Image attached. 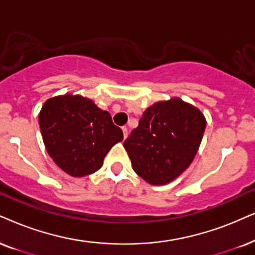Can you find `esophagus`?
Instances as JSON below:
<instances>
[{
    "mask_svg": "<svg viewBox=\"0 0 255 255\" xmlns=\"http://www.w3.org/2000/svg\"><path fill=\"white\" fill-rule=\"evenodd\" d=\"M122 131H124V137L127 138V136H128V129H127V127H126V126H124V127H122Z\"/></svg>",
    "mask_w": 255,
    "mask_h": 255,
    "instance_id": "esophagus-1",
    "label": "esophagus"
}]
</instances>
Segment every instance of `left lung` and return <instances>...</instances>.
Instances as JSON below:
<instances>
[{"label":"left lung","mask_w":255,"mask_h":255,"mask_svg":"<svg viewBox=\"0 0 255 255\" xmlns=\"http://www.w3.org/2000/svg\"><path fill=\"white\" fill-rule=\"evenodd\" d=\"M206 129L199 108L180 98L148 107L124 142L134 172L153 186L167 185L188 168Z\"/></svg>","instance_id":"1"}]
</instances>
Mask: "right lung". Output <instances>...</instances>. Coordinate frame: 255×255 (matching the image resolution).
Returning a JSON list of instances; mask_svg holds the SVG:
<instances>
[{"instance_id":"add662e5","label":"right lung","mask_w":255,"mask_h":255,"mask_svg":"<svg viewBox=\"0 0 255 255\" xmlns=\"http://www.w3.org/2000/svg\"><path fill=\"white\" fill-rule=\"evenodd\" d=\"M47 153L70 176L82 178L104 165L111 148L124 133L93 100L64 94L48 99L38 114Z\"/></svg>"}]
</instances>
